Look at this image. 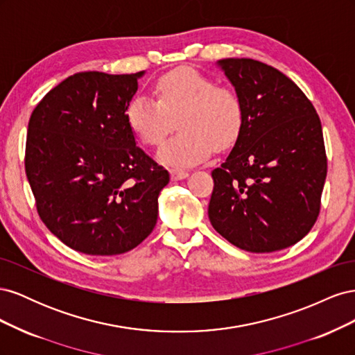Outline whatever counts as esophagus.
<instances>
[{
    "label": "esophagus",
    "mask_w": 355,
    "mask_h": 355,
    "mask_svg": "<svg viewBox=\"0 0 355 355\" xmlns=\"http://www.w3.org/2000/svg\"><path fill=\"white\" fill-rule=\"evenodd\" d=\"M188 171L185 170H180V168H170V176L173 180H180V179H185L188 178Z\"/></svg>",
    "instance_id": "esophagus-1"
}]
</instances>
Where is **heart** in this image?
<instances>
[{
  "instance_id": "obj_1",
  "label": "heart",
  "mask_w": 355,
  "mask_h": 355,
  "mask_svg": "<svg viewBox=\"0 0 355 355\" xmlns=\"http://www.w3.org/2000/svg\"><path fill=\"white\" fill-rule=\"evenodd\" d=\"M157 101L136 94L128 102L125 118L145 145H159L178 121L179 133L159 148L163 164L191 167L207 159L216 148L231 146L244 124L240 94L228 85L196 69H178L155 84Z\"/></svg>"
}]
</instances>
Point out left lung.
Here are the masks:
<instances>
[{
  "label": "left lung",
  "mask_w": 355,
  "mask_h": 355,
  "mask_svg": "<svg viewBox=\"0 0 355 355\" xmlns=\"http://www.w3.org/2000/svg\"><path fill=\"white\" fill-rule=\"evenodd\" d=\"M216 65L240 94L244 124L227 159L211 171L209 219L241 250L286 249L305 237L320 213L327 175L320 118L278 69L235 58Z\"/></svg>",
  "instance_id": "8db88e82"
}]
</instances>
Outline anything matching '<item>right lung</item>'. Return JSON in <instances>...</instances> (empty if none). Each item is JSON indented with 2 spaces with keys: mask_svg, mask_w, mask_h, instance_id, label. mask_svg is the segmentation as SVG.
Here are the masks:
<instances>
[{
  "mask_svg": "<svg viewBox=\"0 0 355 355\" xmlns=\"http://www.w3.org/2000/svg\"><path fill=\"white\" fill-rule=\"evenodd\" d=\"M144 75L73 73L29 118L25 170L38 214L77 252L125 253L157 223L168 171L136 145L125 118Z\"/></svg>",
  "mask_w": 355,
  "mask_h": 355,
  "instance_id": "add662e5",
  "label": "right lung"
}]
</instances>
